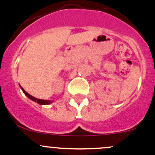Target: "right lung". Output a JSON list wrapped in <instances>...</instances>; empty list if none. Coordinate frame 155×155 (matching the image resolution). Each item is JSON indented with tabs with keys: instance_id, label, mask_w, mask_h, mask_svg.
I'll list each match as a JSON object with an SVG mask.
<instances>
[{
	"instance_id": "right-lung-1",
	"label": "right lung",
	"mask_w": 155,
	"mask_h": 155,
	"mask_svg": "<svg viewBox=\"0 0 155 155\" xmlns=\"http://www.w3.org/2000/svg\"><path fill=\"white\" fill-rule=\"evenodd\" d=\"M20 88H22V91H23L24 94H25V95L27 96V97H28L30 99H31V100H32V101H36L38 104H43V105L49 104H50L51 102V101H48V100H41V99H37V98H36V97H33V96L30 95L29 94H28V93H27L26 91H25V90H24L23 88H22V86H20Z\"/></svg>"
}]
</instances>
